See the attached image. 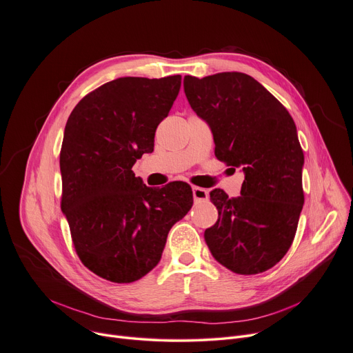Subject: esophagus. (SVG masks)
Returning <instances> with one entry per match:
<instances>
[{"instance_id": "obj_1", "label": "esophagus", "mask_w": 353, "mask_h": 353, "mask_svg": "<svg viewBox=\"0 0 353 353\" xmlns=\"http://www.w3.org/2000/svg\"><path fill=\"white\" fill-rule=\"evenodd\" d=\"M193 197L196 201H207L210 199L208 190L201 187H193Z\"/></svg>"}]
</instances>
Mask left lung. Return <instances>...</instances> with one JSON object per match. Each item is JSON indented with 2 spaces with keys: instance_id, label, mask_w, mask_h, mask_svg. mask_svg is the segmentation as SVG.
<instances>
[{
  "instance_id": "left-lung-1",
  "label": "left lung",
  "mask_w": 353,
  "mask_h": 353,
  "mask_svg": "<svg viewBox=\"0 0 353 353\" xmlns=\"http://www.w3.org/2000/svg\"><path fill=\"white\" fill-rule=\"evenodd\" d=\"M184 92L211 126L216 159L245 173L239 197L211 191L218 221L205 230V242L215 261L234 273L266 272L290 249L304 204V153L296 123L245 73L185 76Z\"/></svg>"
}]
</instances>
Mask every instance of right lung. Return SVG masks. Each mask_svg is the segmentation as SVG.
I'll use <instances>...</instances> for the list:
<instances>
[{"mask_svg": "<svg viewBox=\"0 0 353 353\" xmlns=\"http://www.w3.org/2000/svg\"><path fill=\"white\" fill-rule=\"evenodd\" d=\"M181 76L108 81L72 111L60 150L61 211L81 263L112 283H132L162 258L168 234L193 205L187 183L150 188L132 166L153 150Z\"/></svg>", "mask_w": 353, "mask_h": 353, "instance_id": "right-lung-1", "label": "right lung"}]
</instances>
